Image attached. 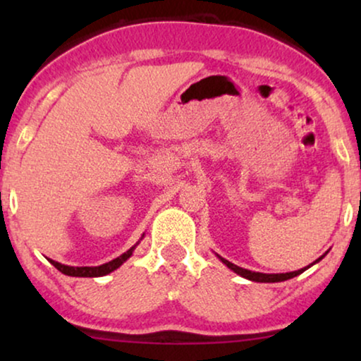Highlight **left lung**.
<instances>
[{"instance_id":"obj_1","label":"left lung","mask_w":361,"mask_h":361,"mask_svg":"<svg viewBox=\"0 0 361 361\" xmlns=\"http://www.w3.org/2000/svg\"><path fill=\"white\" fill-rule=\"evenodd\" d=\"M327 255V253H325ZM325 255H322L320 256V258H317L314 261L312 264H309V266H305V268H302V269H298V271H290V273H279V274H266V273H256V271H250V269H245V268H240V266H236V264H233V263H230L228 259H225V258H221V256H219V259L221 261V263H224L226 268H230L231 271H233V273H236V274H240L241 278H245V279H250V281H255V283H281V281H288V279H290V278H295V276H299L300 273H304L305 269H309L310 266H314L315 263H319L320 259L324 258Z\"/></svg>"}]
</instances>
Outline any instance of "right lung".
I'll list each match as a JSON object with an SVG mask.
<instances>
[{
    "label": "right lung",
    "mask_w": 361,
    "mask_h": 361,
    "mask_svg": "<svg viewBox=\"0 0 361 361\" xmlns=\"http://www.w3.org/2000/svg\"><path fill=\"white\" fill-rule=\"evenodd\" d=\"M142 236H145V233H142ZM142 236H141V240H142ZM137 245H140V241H137L135 246H131L126 253H123L121 256H118V258L108 261V263L100 264V266H67V264L57 263V261H54V259H49V261H51V264L56 266L61 273L67 274V276H73V278H100V276H106V274L113 273V271L120 268V266L125 263L126 259H130V256L133 255V251H135Z\"/></svg>",
    "instance_id": "1"
}]
</instances>
